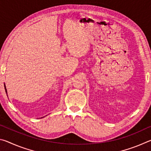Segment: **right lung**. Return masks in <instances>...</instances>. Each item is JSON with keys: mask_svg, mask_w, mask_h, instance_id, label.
Returning a JSON list of instances; mask_svg holds the SVG:
<instances>
[{"mask_svg": "<svg viewBox=\"0 0 151 151\" xmlns=\"http://www.w3.org/2000/svg\"><path fill=\"white\" fill-rule=\"evenodd\" d=\"M4 88H5V91H6V94H7V90H6V85H5V84H4ZM8 96V95H7ZM44 117V116H43ZM43 117H41V118H43Z\"/></svg>", "mask_w": 151, "mask_h": 151, "instance_id": "right-lung-1", "label": "right lung"}]
</instances>
